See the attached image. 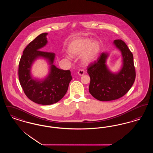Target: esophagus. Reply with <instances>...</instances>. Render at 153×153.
<instances>
[{"label":"esophagus","instance_id":"obj_1","mask_svg":"<svg viewBox=\"0 0 153 153\" xmlns=\"http://www.w3.org/2000/svg\"><path fill=\"white\" fill-rule=\"evenodd\" d=\"M84 73H85V72H84V70H81L80 69V70L79 71V72H78V74L79 76H83L84 74Z\"/></svg>","mask_w":153,"mask_h":153}]
</instances>
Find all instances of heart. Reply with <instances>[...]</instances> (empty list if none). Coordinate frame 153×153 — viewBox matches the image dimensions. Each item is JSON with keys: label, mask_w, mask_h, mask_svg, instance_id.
I'll list each match as a JSON object with an SVG mask.
<instances>
[{"label": "heart", "mask_w": 153, "mask_h": 153, "mask_svg": "<svg viewBox=\"0 0 153 153\" xmlns=\"http://www.w3.org/2000/svg\"><path fill=\"white\" fill-rule=\"evenodd\" d=\"M68 51L69 54L73 57L79 56L81 54V62L84 65H88L98 57L100 51V45L96 41H91V39L88 38H80L70 42Z\"/></svg>", "instance_id": "1"}]
</instances>
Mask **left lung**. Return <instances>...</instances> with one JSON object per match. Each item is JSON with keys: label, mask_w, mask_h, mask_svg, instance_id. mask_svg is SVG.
<instances>
[{"label": "left lung", "mask_w": 153, "mask_h": 153, "mask_svg": "<svg viewBox=\"0 0 153 153\" xmlns=\"http://www.w3.org/2000/svg\"><path fill=\"white\" fill-rule=\"evenodd\" d=\"M114 43L123 57V67L119 73H111L107 68L105 62L108 54L105 53H102L96 61L88 66L87 73L91 79L89 93L100 101L122 97L130 89L135 79L132 53L123 41L116 39Z\"/></svg>", "instance_id": "1"}]
</instances>
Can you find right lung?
<instances>
[{"label":"right lung","mask_w":153,"mask_h":153,"mask_svg":"<svg viewBox=\"0 0 153 153\" xmlns=\"http://www.w3.org/2000/svg\"><path fill=\"white\" fill-rule=\"evenodd\" d=\"M48 33H42L25 49L21 58L18 75L24 93L30 100L42 105H50L59 101L66 94L72 77L69 70L59 69L53 64L55 54L39 51L47 44ZM38 57L48 59L51 65V72L43 81L33 79L30 75V66Z\"/></svg>","instance_id":"obj_1"}]
</instances>
